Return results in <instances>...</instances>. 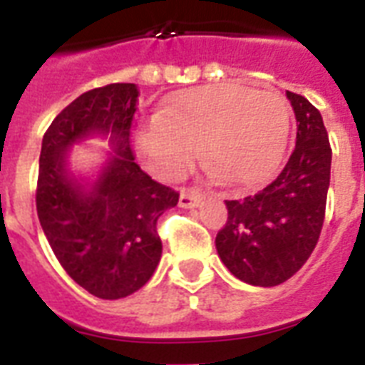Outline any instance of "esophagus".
<instances>
[{
    "label": "esophagus",
    "mask_w": 365,
    "mask_h": 365,
    "mask_svg": "<svg viewBox=\"0 0 365 365\" xmlns=\"http://www.w3.org/2000/svg\"><path fill=\"white\" fill-rule=\"evenodd\" d=\"M205 200L202 191H182L180 195V206L182 208H197Z\"/></svg>",
    "instance_id": "obj_1"
}]
</instances>
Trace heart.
<instances>
[{
    "mask_svg": "<svg viewBox=\"0 0 365 365\" xmlns=\"http://www.w3.org/2000/svg\"><path fill=\"white\" fill-rule=\"evenodd\" d=\"M292 110L278 91L223 83L174 94L136 134L149 165L180 178L199 159L240 187L271 182L288 145Z\"/></svg>",
    "mask_w": 365,
    "mask_h": 365,
    "instance_id": "heart-1",
    "label": "heart"
}]
</instances>
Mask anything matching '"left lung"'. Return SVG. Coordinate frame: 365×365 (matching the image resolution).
<instances>
[{
  "instance_id": "obj_1",
  "label": "left lung",
  "mask_w": 365,
  "mask_h": 365,
  "mask_svg": "<svg viewBox=\"0 0 365 365\" xmlns=\"http://www.w3.org/2000/svg\"><path fill=\"white\" fill-rule=\"evenodd\" d=\"M297 121L294 153L257 195L225 200L229 217L217 233L220 259L235 277L271 288L292 278L317 246L326 216L331 148L322 115L301 94L286 93Z\"/></svg>"
}]
</instances>
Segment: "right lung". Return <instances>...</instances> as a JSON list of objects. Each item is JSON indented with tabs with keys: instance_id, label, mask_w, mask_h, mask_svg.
Listing matches in <instances>:
<instances>
[{
	"instance_id": "obj_1",
	"label": "right lung",
	"mask_w": 365,
	"mask_h": 365,
	"mask_svg": "<svg viewBox=\"0 0 365 365\" xmlns=\"http://www.w3.org/2000/svg\"><path fill=\"white\" fill-rule=\"evenodd\" d=\"M138 94L134 83L83 93L54 117L39 155L36 206L43 233L64 271L100 299H121L153 277L163 254L157 222L180 199L134 163ZM93 133H111L116 153L85 186L67 170L65 151Z\"/></svg>"
}]
</instances>
